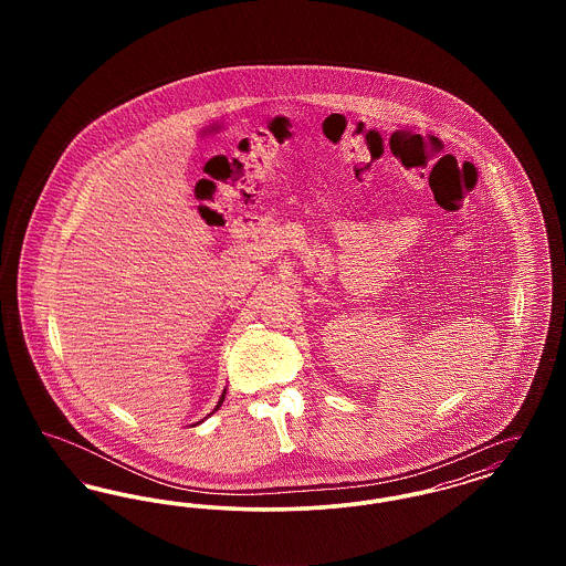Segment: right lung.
<instances>
[{
	"mask_svg": "<svg viewBox=\"0 0 566 566\" xmlns=\"http://www.w3.org/2000/svg\"><path fill=\"white\" fill-rule=\"evenodd\" d=\"M224 395H227V388H224V392H222V397H220V399H218V405H216L214 411H218V409H220V405H222V401H224ZM214 411H212V413H214ZM212 413H208V416H212Z\"/></svg>",
	"mask_w": 566,
	"mask_h": 566,
	"instance_id": "right-lung-1",
	"label": "right lung"
}]
</instances>
